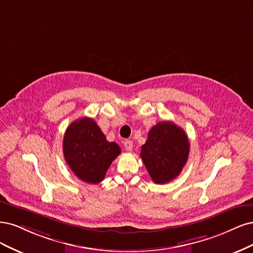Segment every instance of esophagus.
Listing matches in <instances>:
<instances>
[{
    "instance_id": "esophagus-1",
    "label": "esophagus",
    "mask_w": 253,
    "mask_h": 253,
    "mask_svg": "<svg viewBox=\"0 0 253 253\" xmlns=\"http://www.w3.org/2000/svg\"><path fill=\"white\" fill-rule=\"evenodd\" d=\"M124 146H125V149H126L127 151H131V150H132V147H133V144H132L131 141L127 140V141L124 142Z\"/></svg>"
}]
</instances>
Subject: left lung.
I'll return each mask as SVG.
<instances>
[{"label":"left lung","instance_id":"obj_1","mask_svg":"<svg viewBox=\"0 0 253 253\" xmlns=\"http://www.w3.org/2000/svg\"><path fill=\"white\" fill-rule=\"evenodd\" d=\"M188 156V136L172 122H160L153 126L141 148V158L156 184H166L175 178Z\"/></svg>","mask_w":253,"mask_h":253}]
</instances>
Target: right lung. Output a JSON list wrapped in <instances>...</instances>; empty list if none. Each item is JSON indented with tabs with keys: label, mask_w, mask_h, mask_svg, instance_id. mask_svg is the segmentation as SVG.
<instances>
[{
	"label": "right lung",
	"mask_w": 253,
	"mask_h": 253,
	"mask_svg": "<svg viewBox=\"0 0 253 253\" xmlns=\"http://www.w3.org/2000/svg\"><path fill=\"white\" fill-rule=\"evenodd\" d=\"M65 161L77 177L89 184L104 180L112 161L121 153L120 146L108 142L100 127L90 118L77 120L64 135Z\"/></svg>",
	"instance_id": "obj_1"
}]
</instances>
